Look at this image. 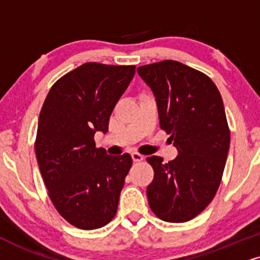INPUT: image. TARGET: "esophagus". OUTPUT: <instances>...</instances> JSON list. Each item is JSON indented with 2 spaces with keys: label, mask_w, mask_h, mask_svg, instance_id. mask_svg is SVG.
<instances>
[{
  "label": "esophagus",
  "mask_w": 260,
  "mask_h": 260,
  "mask_svg": "<svg viewBox=\"0 0 260 260\" xmlns=\"http://www.w3.org/2000/svg\"><path fill=\"white\" fill-rule=\"evenodd\" d=\"M131 156H133L134 162H140V161H142V160H143V155H141L140 153H136V152L131 153Z\"/></svg>",
  "instance_id": "1"
}]
</instances>
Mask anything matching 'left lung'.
Returning a JSON list of instances; mask_svg holds the SVG:
<instances>
[{
    "instance_id": "left-lung-1",
    "label": "left lung",
    "mask_w": 260,
    "mask_h": 260,
    "mask_svg": "<svg viewBox=\"0 0 260 260\" xmlns=\"http://www.w3.org/2000/svg\"><path fill=\"white\" fill-rule=\"evenodd\" d=\"M155 96L160 127L178 155L169 162L152 155L154 178L147 187L150 210L165 222L183 223L216 195L230 145L222 96L205 73L175 60L137 67Z\"/></svg>"
}]
</instances>
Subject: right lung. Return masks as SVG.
<instances>
[{"label": "right lung", "instance_id": "right-lung-1", "mask_svg": "<svg viewBox=\"0 0 260 260\" xmlns=\"http://www.w3.org/2000/svg\"><path fill=\"white\" fill-rule=\"evenodd\" d=\"M135 66L86 62L66 73L48 92L38 118L35 150L56 211L83 230L101 228L117 213L130 154L112 156L96 148Z\"/></svg>", "mask_w": 260, "mask_h": 260}]
</instances>
